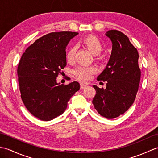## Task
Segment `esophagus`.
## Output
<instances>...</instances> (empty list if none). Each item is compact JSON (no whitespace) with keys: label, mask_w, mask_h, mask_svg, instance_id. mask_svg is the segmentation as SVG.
<instances>
[{"label":"esophagus","mask_w":158,"mask_h":158,"mask_svg":"<svg viewBox=\"0 0 158 158\" xmlns=\"http://www.w3.org/2000/svg\"><path fill=\"white\" fill-rule=\"evenodd\" d=\"M80 87H81V89H84V88H86L87 85L85 84H83V83H81V85H80Z\"/></svg>","instance_id":"34e87169"}]
</instances>
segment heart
<instances>
[{
    "label": "heart",
    "mask_w": 158,
    "mask_h": 158,
    "mask_svg": "<svg viewBox=\"0 0 158 158\" xmlns=\"http://www.w3.org/2000/svg\"><path fill=\"white\" fill-rule=\"evenodd\" d=\"M83 43L87 48L94 55H97L102 52L103 46L100 40L93 36H87L83 40ZM76 47L73 46L69 51L66 52V59L68 62H73L75 60V56L76 53ZM97 71L96 67L94 66L81 65L77 66L73 70V73L79 81L81 82H85L91 79L92 76Z\"/></svg>",
    "instance_id": "obj_1"
}]
</instances>
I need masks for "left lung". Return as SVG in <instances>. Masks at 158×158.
<instances>
[{
  "instance_id": "8db88e82",
  "label": "left lung",
  "mask_w": 158,
  "mask_h": 158,
  "mask_svg": "<svg viewBox=\"0 0 158 158\" xmlns=\"http://www.w3.org/2000/svg\"><path fill=\"white\" fill-rule=\"evenodd\" d=\"M105 35L113 43L111 55L97 80L106 81V87L93 85L96 92L92 103L100 115L113 119L123 114L135 102L140 80L139 56L122 32L110 30Z\"/></svg>"
}]
</instances>
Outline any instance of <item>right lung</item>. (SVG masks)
<instances>
[{"mask_svg": "<svg viewBox=\"0 0 158 158\" xmlns=\"http://www.w3.org/2000/svg\"><path fill=\"white\" fill-rule=\"evenodd\" d=\"M77 35L68 31L49 33L30 45L20 59L18 75L22 102L39 119L50 121L62 115L80 89L77 81L66 85L56 81L66 65V47Z\"/></svg>", "mask_w": 158, "mask_h": 158, "instance_id": "right-lung-1", "label": "right lung"}]
</instances>
